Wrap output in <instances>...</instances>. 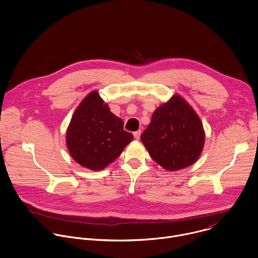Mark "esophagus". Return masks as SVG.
Segmentation results:
<instances>
[{"label":"esophagus","instance_id":"34e87169","mask_svg":"<svg viewBox=\"0 0 258 258\" xmlns=\"http://www.w3.org/2000/svg\"><path fill=\"white\" fill-rule=\"evenodd\" d=\"M140 134H141V131H140V130L133 132V136H134V138L137 139V140L140 138Z\"/></svg>","mask_w":258,"mask_h":258}]
</instances>
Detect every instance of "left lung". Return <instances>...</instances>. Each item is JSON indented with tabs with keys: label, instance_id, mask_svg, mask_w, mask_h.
Listing matches in <instances>:
<instances>
[{
	"label": "left lung",
	"instance_id": "8db88e82",
	"mask_svg": "<svg viewBox=\"0 0 258 258\" xmlns=\"http://www.w3.org/2000/svg\"><path fill=\"white\" fill-rule=\"evenodd\" d=\"M140 139L155 162L173 171L198 159L205 133L192 108L179 96H173L155 110Z\"/></svg>",
	"mask_w": 258,
	"mask_h": 258
}]
</instances>
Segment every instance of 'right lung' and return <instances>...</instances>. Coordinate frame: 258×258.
Here are the masks:
<instances>
[{"instance_id":"obj_1","label":"right lung","mask_w":258,"mask_h":258,"mask_svg":"<svg viewBox=\"0 0 258 258\" xmlns=\"http://www.w3.org/2000/svg\"><path fill=\"white\" fill-rule=\"evenodd\" d=\"M108 108L98 92H92L76 110L67 132L72 157L82 166L101 170L112 163L133 135Z\"/></svg>"}]
</instances>
